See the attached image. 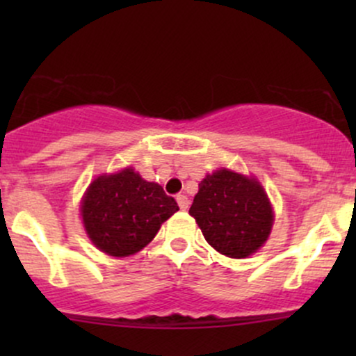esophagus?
<instances>
[{
  "label": "esophagus",
  "instance_id": "34e87169",
  "mask_svg": "<svg viewBox=\"0 0 356 356\" xmlns=\"http://www.w3.org/2000/svg\"><path fill=\"white\" fill-rule=\"evenodd\" d=\"M177 204H179V207H181L182 211H186L187 207H189V199H187V195L179 194L177 195Z\"/></svg>",
  "mask_w": 356,
  "mask_h": 356
}]
</instances>
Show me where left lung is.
<instances>
[{
	"label": "left lung",
	"instance_id": "left-lung-1",
	"mask_svg": "<svg viewBox=\"0 0 356 356\" xmlns=\"http://www.w3.org/2000/svg\"><path fill=\"white\" fill-rule=\"evenodd\" d=\"M189 214L216 251L236 259L251 256L266 243L275 219L263 186L227 169L202 179Z\"/></svg>",
	"mask_w": 356,
	"mask_h": 356
}]
</instances>
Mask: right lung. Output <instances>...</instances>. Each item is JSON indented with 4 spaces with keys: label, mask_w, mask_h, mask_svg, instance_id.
Masks as SVG:
<instances>
[{
    "label": "right lung",
    "mask_w": 356,
    "mask_h": 356,
    "mask_svg": "<svg viewBox=\"0 0 356 356\" xmlns=\"http://www.w3.org/2000/svg\"><path fill=\"white\" fill-rule=\"evenodd\" d=\"M179 211L174 197L127 167L99 175L85 192L81 219L90 241L105 254H136L155 238L161 224Z\"/></svg>",
    "instance_id": "1"
}]
</instances>
